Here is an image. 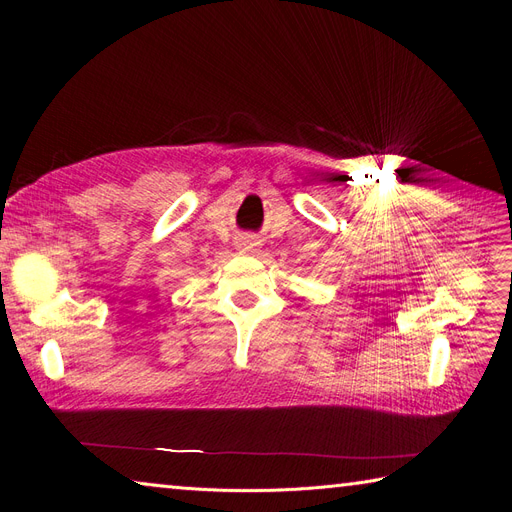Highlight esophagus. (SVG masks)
I'll list each match as a JSON object with an SVG mask.
<instances>
[{
	"instance_id": "1",
	"label": "esophagus",
	"mask_w": 512,
	"mask_h": 512,
	"mask_svg": "<svg viewBox=\"0 0 512 512\" xmlns=\"http://www.w3.org/2000/svg\"><path fill=\"white\" fill-rule=\"evenodd\" d=\"M237 247L243 254H254V252H258L260 241L254 235H241V237H237Z\"/></svg>"
}]
</instances>
